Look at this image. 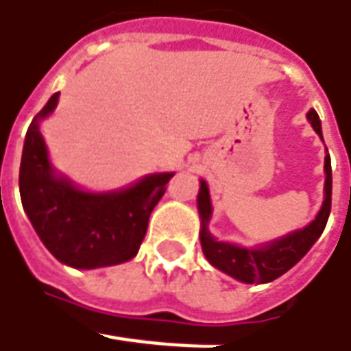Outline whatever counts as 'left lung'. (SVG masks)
Returning <instances> with one entry per match:
<instances>
[{"mask_svg":"<svg viewBox=\"0 0 351 351\" xmlns=\"http://www.w3.org/2000/svg\"><path fill=\"white\" fill-rule=\"evenodd\" d=\"M308 122L313 130L322 139V128H320L319 114L315 110H308ZM324 202L315 221L307 227L293 231L289 235L282 237L278 241L260 245L256 248H245L231 243L215 241L212 233L208 231V223L212 217V202H210V188L206 180H199L198 192V212L202 219L199 229V243L206 258L217 270L229 274L239 282L245 284H268L280 278L289 268H293L299 260L308 252V248L315 245V241L322 235L328 215H330V204H332V169H330V155L324 157Z\"/></svg>","mask_w":351,"mask_h":351,"instance_id":"8db88e82","label":"left lung"}]
</instances>
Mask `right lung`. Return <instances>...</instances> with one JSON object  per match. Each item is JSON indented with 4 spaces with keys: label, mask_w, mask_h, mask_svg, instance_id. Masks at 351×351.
Masks as SVG:
<instances>
[{
    "label": "right lung",
    "mask_w": 351,
    "mask_h": 351,
    "mask_svg": "<svg viewBox=\"0 0 351 351\" xmlns=\"http://www.w3.org/2000/svg\"><path fill=\"white\" fill-rule=\"evenodd\" d=\"M54 93L25 136L19 192L36 235L56 258L71 268H101L132 260L145 237L149 215L175 173L143 176L136 184L93 194L56 175L38 122L58 104Z\"/></svg>",
    "instance_id": "obj_1"
}]
</instances>
